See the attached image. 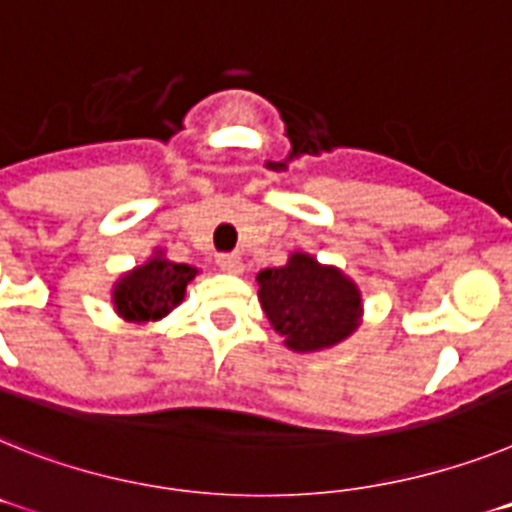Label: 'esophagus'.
Listing matches in <instances>:
<instances>
[{"instance_id":"esophagus-1","label":"esophagus","mask_w":512,"mask_h":512,"mask_svg":"<svg viewBox=\"0 0 512 512\" xmlns=\"http://www.w3.org/2000/svg\"><path fill=\"white\" fill-rule=\"evenodd\" d=\"M216 263H218V268L223 270V273H242V268H244L242 257H239V255H229V252H223V255H218Z\"/></svg>"}]
</instances>
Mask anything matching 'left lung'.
Here are the masks:
<instances>
[{
	"instance_id": "left-lung-1",
	"label": "left lung",
	"mask_w": 512,
	"mask_h": 512,
	"mask_svg": "<svg viewBox=\"0 0 512 512\" xmlns=\"http://www.w3.org/2000/svg\"><path fill=\"white\" fill-rule=\"evenodd\" d=\"M257 299L283 346L312 354L338 346L362 325V291L336 265L291 252L286 265L257 273Z\"/></svg>"
}]
</instances>
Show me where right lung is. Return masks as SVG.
<instances>
[{
    "instance_id": "obj_1",
    "label": "right lung",
    "mask_w": 512,
    "mask_h": 512,
    "mask_svg": "<svg viewBox=\"0 0 512 512\" xmlns=\"http://www.w3.org/2000/svg\"><path fill=\"white\" fill-rule=\"evenodd\" d=\"M200 270L195 265L174 263L161 247L143 265L122 273L111 286V304L124 322H156L184 302L187 283L195 281Z\"/></svg>"
}]
</instances>
